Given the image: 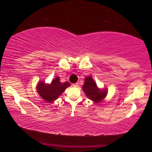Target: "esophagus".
<instances>
[{
    "mask_svg": "<svg viewBox=\"0 0 152 152\" xmlns=\"http://www.w3.org/2000/svg\"><path fill=\"white\" fill-rule=\"evenodd\" d=\"M78 86V83H73L72 84V86L74 87H77Z\"/></svg>",
    "mask_w": 152,
    "mask_h": 152,
    "instance_id": "esophagus-1",
    "label": "esophagus"
}]
</instances>
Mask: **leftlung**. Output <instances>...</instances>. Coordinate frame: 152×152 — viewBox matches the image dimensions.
I'll list each match as a JSON object with an SVG mask.
<instances>
[{
	"label": "left lung",
	"instance_id": "obj_1",
	"mask_svg": "<svg viewBox=\"0 0 152 152\" xmlns=\"http://www.w3.org/2000/svg\"><path fill=\"white\" fill-rule=\"evenodd\" d=\"M83 91L85 92L88 97L95 101L98 102L104 99L106 95V90L100 91L97 88V86L95 82L93 81L91 76H88L85 79L84 85L82 87Z\"/></svg>",
	"mask_w": 152,
	"mask_h": 152
}]
</instances>
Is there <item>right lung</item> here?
Masks as SVG:
<instances>
[{
  "label": "right lung",
  "instance_id": "add662e5",
  "mask_svg": "<svg viewBox=\"0 0 152 152\" xmlns=\"http://www.w3.org/2000/svg\"><path fill=\"white\" fill-rule=\"evenodd\" d=\"M59 77H56L50 84H46L40 82L37 86V91L45 101L51 102L56 100L64 91L66 88L70 86L69 82L61 83Z\"/></svg>",
  "mask_w": 152,
  "mask_h": 152
}]
</instances>
